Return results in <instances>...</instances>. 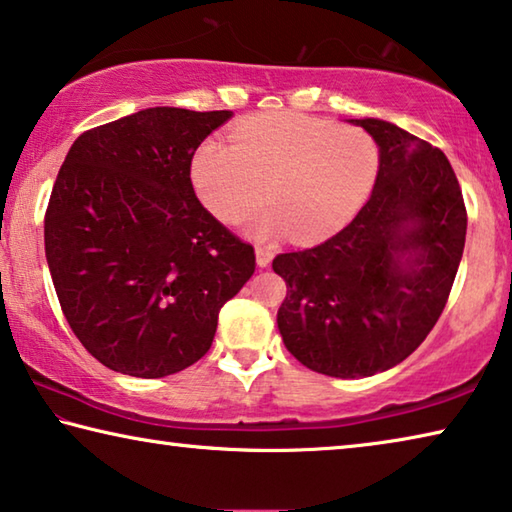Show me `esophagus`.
<instances>
[{
	"instance_id": "34e87169",
	"label": "esophagus",
	"mask_w": 512,
	"mask_h": 512,
	"mask_svg": "<svg viewBox=\"0 0 512 512\" xmlns=\"http://www.w3.org/2000/svg\"><path fill=\"white\" fill-rule=\"evenodd\" d=\"M271 262H273V250L264 248V246H257V264L266 268V266H271Z\"/></svg>"
}]
</instances>
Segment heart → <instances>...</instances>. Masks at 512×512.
<instances>
[{
	"instance_id": "obj_1",
	"label": "heart",
	"mask_w": 512,
	"mask_h": 512,
	"mask_svg": "<svg viewBox=\"0 0 512 512\" xmlns=\"http://www.w3.org/2000/svg\"><path fill=\"white\" fill-rule=\"evenodd\" d=\"M377 169L379 146L363 128L266 112L241 124L232 140H207L194 155L192 178L203 203L228 223L255 210L266 187L271 207L250 221V232L316 241L359 212Z\"/></svg>"
}]
</instances>
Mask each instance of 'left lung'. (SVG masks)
Returning <instances> with one entry per match:
<instances>
[{
	"mask_svg": "<svg viewBox=\"0 0 512 512\" xmlns=\"http://www.w3.org/2000/svg\"><path fill=\"white\" fill-rule=\"evenodd\" d=\"M379 144L368 203L314 248L282 253L277 327L320 375L354 379L397 366L438 323L461 264L467 210L445 153L381 119H350Z\"/></svg>",
	"mask_w": 512,
	"mask_h": 512,
	"instance_id": "1",
	"label": "left lung"
}]
</instances>
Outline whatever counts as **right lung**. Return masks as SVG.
<instances>
[{"instance_id": "1", "label": "right lung", "mask_w": 512, "mask_h": 512, "mask_svg": "<svg viewBox=\"0 0 512 512\" xmlns=\"http://www.w3.org/2000/svg\"><path fill=\"white\" fill-rule=\"evenodd\" d=\"M230 110L146 108L76 137L51 189L45 250L60 309L103 366L167 377L210 350L255 248L214 219L192 160Z\"/></svg>"}]
</instances>
